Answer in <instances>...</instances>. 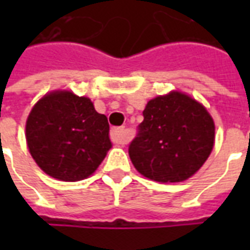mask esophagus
Instances as JSON below:
<instances>
[{
  "instance_id": "1",
  "label": "esophagus",
  "mask_w": 250,
  "mask_h": 250,
  "mask_svg": "<svg viewBox=\"0 0 250 250\" xmlns=\"http://www.w3.org/2000/svg\"><path fill=\"white\" fill-rule=\"evenodd\" d=\"M109 138L114 143H118V145L127 143V132L125 128H112L109 132Z\"/></svg>"
}]
</instances>
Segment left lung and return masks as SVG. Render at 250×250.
I'll use <instances>...</instances> for the list:
<instances>
[{
    "mask_svg": "<svg viewBox=\"0 0 250 250\" xmlns=\"http://www.w3.org/2000/svg\"><path fill=\"white\" fill-rule=\"evenodd\" d=\"M213 145L214 122L206 108L185 93L170 92L147 103L128 154L147 178L181 182L199 170Z\"/></svg>",
    "mask_w": 250,
    "mask_h": 250,
    "instance_id": "1",
    "label": "left lung"
}]
</instances>
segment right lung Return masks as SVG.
<instances>
[{
	"label": "right lung",
	"mask_w": 250,
	"mask_h": 250,
	"mask_svg": "<svg viewBox=\"0 0 250 250\" xmlns=\"http://www.w3.org/2000/svg\"><path fill=\"white\" fill-rule=\"evenodd\" d=\"M107 116L88 98L57 91L37 102L26 120V143L48 175L65 182L87 178L111 148Z\"/></svg>",
	"instance_id": "add662e5"
}]
</instances>
